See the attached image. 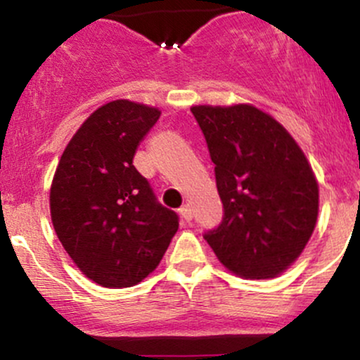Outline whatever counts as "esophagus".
Here are the masks:
<instances>
[{"label":"esophagus","mask_w":360,"mask_h":360,"mask_svg":"<svg viewBox=\"0 0 360 360\" xmlns=\"http://www.w3.org/2000/svg\"><path fill=\"white\" fill-rule=\"evenodd\" d=\"M179 214L183 217V220H186V221L193 220V210L189 208V206H183V208L179 210Z\"/></svg>","instance_id":"obj_1"}]
</instances>
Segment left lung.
Masks as SVG:
<instances>
[{
	"instance_id": "obj_1",
	"label": "left lung",
	"mask_w": 360,
	"mask_h": 360,
	"mask_svg": "<svg viewBox=\"0 0 360 360\" xmlns=\"http://www.w3.org/2000/svg\"><path fill=\"white\" fill-rule=\"evenodd\" d=\"M191 111L225 212L205 240L240 278H276L300 257L316 225L318 183L307 155L278 120L252 105Z\"/></svg>"
}]
</instances>
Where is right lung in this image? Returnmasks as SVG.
I'll use <instances>...</instances> for the list:
<instances>
[{"mask_svg": "<svg viewBox=\"0 0 360 360\" xmlns=\"http://www.w3.org/2000/svg\"><path fill=\"white\" fill-rule=\"evenodd\" d=\"M160 111L115 100L89 115L69 140L51 186L57 237L86 278L130 288L159 266L179 218L157 201L134 166Z\"/></svg>", "mask_w": 360, "mask_h": 360, "instance_id": "obj_1", "label": "right lung"}]
</instances>
